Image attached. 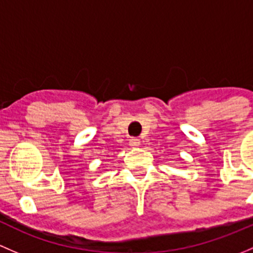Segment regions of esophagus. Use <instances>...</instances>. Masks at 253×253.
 I'll return each instance as SVG.
<instances>
[{"instance_id":"esophagus-1","label":"esophagus","mask_w":253,"mask_h":253,"mask_svg":"<svg viewBox=\"0 0 253 253\" xmlns=\"http://www.w3.org/2000/svg\"><path fill=\"white\" fill-rule=\"evenodd\" d=\"M129 145L131 146V147H137V146H140V140L136 139V137H131V139L129 140Z\"/></svg>"}]
</instances>
